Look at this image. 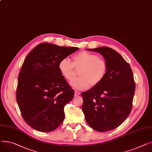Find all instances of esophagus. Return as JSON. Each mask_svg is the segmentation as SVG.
<instances>
[{"instance_id": "esophagus-1", "label": "esophagus", "mask_w": 152, "mask_h": 152, "mask_svg": "<svg viewBox=\"0 0 152 152\" xmlns=\"http://www.w3.org/2000/svg\"><path fill=\"white\" fill-rule=\"evenodd\" d=\"M80 93L79 92V91H75V96H78V95H80Z\"/></svg>"}]
</instances>
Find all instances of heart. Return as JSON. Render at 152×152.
I'll return each instance as SVG.
<instances>
[{"label":"heart","mask_w":152,"mask_h":152,"mask_svg":"<svg viewBox=\"0 0 152 152\" xmlns=\"http://www.w3.org/2000/svg\"><path fill=\"white\" fill-rule=\"evenodd\" d=\"M72 59L73 62L67 58L61 59L58 68L62 75L67 80L73 78L75 68H80L78 71L80 77L70 82L71 86L77 90H86L90 85L97 86L102 82L107 72V62L94 53L82 51L75 55Z\"/></svg>","instance_id":"b5f03b06"}]
</instances>
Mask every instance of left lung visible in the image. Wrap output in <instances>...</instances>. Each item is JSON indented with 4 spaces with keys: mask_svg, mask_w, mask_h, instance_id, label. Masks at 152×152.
Instances as JSON below:
<instances>
[{
    "mask_svg": "<svg viewBox=\"0 0 152 152\" xmlns=\"http://www.w3.org/2000/svg\"><path fill=\"white\" fill-rule=\"evenodd\" d=\"M101 53L108 65L102 82L82 93V111L89 126L99 132L118 127L131 113L135 82L132 69L118 52L109 47L88 49Z\"/></svg>",
    "mask_w": 152,
    "mask_h": 152,
    "instance_id": "1",
    "label": "left lung"
}]
</instances>
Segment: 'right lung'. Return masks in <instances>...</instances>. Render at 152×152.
<instances>
[{"label":"right lung","instance_id":"obj_1","mask_svg":"<svg viewBox=\"0 0 152 152\" xmlns=\"http://www.w3.org/2000/svg\"><path fill=\"white\" fill-rule=\"evenodd\" d=\"M78 50L42 43L26 58L18 79L16 101L23 119L33 129L51 132L63 121L64 107L73 99L74 91L58 64Z\"/></svg>","mask_w":152,"mask_h":152}]
</instances>
